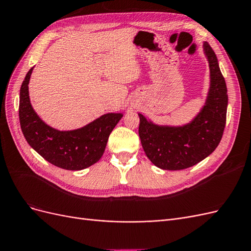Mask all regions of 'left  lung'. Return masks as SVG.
Wrapping results in <instances>:
<instances>
[{"label": "left lung", "instance_id": "1", "mask_svg": "<svg viewBox=\"0 0 251 251\" xmlns=\"http://www.w3.org/2000/svg\"><path fill=\"white\" fill-rule=\"evenodd\" d=\"M210 71V87L204 107L192 123L182 126H158L142 114L139 137L144 153L157 168L179 171L209 156L222 139L228 96L218 58L208 43L203 44Z\"/></svg>", "mask_w": 251, "mask_h": 251}]
</instances>
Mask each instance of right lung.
I'll use <instances>...</instances> for the list:
<instances>
[{"mask_svg":"<svg viewBox=\"0 0 251 251\" xmlns=\"http://www.w3.org/2000/svg\"><path fill=\"white\" fill-rule=\"evenodd\" d=\"M32 70L28 71L22 83L19 105L21 128L29 146L60 169L80 171L93 165L101 158L109 136L123 114H104L77 130H55L37 116L30 103L28 85Z\"/></svg>","mask_w":251,"mask_h":251,"instance_id":"obj_1","label":"right lung"}]
</instances>
